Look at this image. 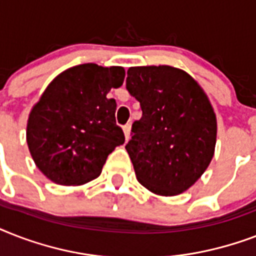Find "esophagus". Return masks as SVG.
I'll use <instances>...</instances> for the list:
<instances>
[{
	"instance_id": "1",
	"label": "esophagus",
	"mask_w": 256,
	"mask_h": 256,
	"mask_svg": "<svg viewBox=\"0 0 256 256\" xmlns=\"http://www.w3.org/2000/svg\"><path fill=\"white\" fill-rule=\"evenodd\" d=\"M130 130H132V124H124V138H126V140H128V138H130Z\"/></svg>"
}]
</instances>
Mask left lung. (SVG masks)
I'll return each mask as SVG.
<instances>
[{
  "label": "left lung",
  "mask_w": 256,
  "mask_h": 256,
  "mask_svg": "<svg viewBox=\"0 0 256 256\" xmlns=\"http://www.w3.org/2000/svg\"><path fill=\"white\" fill-rule=\"evenodd\" d=\"M126 88L142 108L126 144L138 182L164 196L186 191L214 156L216 116L206 92L168 65L130 68Z\"/></svg>",
  "instance_id": "8db88e82"
}]
</instances>
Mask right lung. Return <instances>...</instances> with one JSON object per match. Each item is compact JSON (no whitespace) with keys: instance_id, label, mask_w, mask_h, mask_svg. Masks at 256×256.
<instances>
[{"instance_id":"add662e5","label":"right lung","mask_w":256,"mask_h":256,"mask_svg":"<svg viewBox=\"0 0 256 256\" xmlns=\"http://www.w3.org/2000/svg\"><path fill=\"white\" fill-rule=\"evenodd\" d=\"M124 69L84 64L62 72L46 88L28 120L26 142L34 164L52 182L80 186L100 174L110 152L124 144L116 124Z\"/></svg>"}]
</instances>
